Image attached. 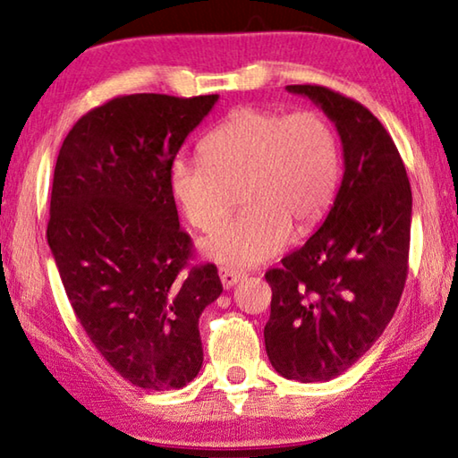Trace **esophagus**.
<instances>
[{
  "label": "esophagus",
  "instance_id": "esophagus-1",
  "mask_svg": "<svg viewBox=\"0 0 458 458\" xmlns=\"http://www.w3.org/2000/svg\"><path fill=\"white\" fill-rule=\"evenodd\" d=\"M244 275L238 273V270H232V268H220V281L224 284V289H232L240 278H242Z\"/></svg>",
  "mask_w": 458,
  "mask_h": 458
}]
</instances>
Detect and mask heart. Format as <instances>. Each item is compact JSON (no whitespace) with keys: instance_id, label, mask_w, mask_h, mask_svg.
Here are the masks:
<instances>
[{"instance_id":"obj_1","label":"heart","mask_w":458,"mask_h":458,"mask_svg":"<svg viewBox=\"0 0 458 458\" xmlns=\"http://www.w3.org/2000/svg\"><path fill=\"white\" fill-rule=\"evenodd\" d=\"M201 155L174 159L169 188L199 230L218 226L242 193L246 210L201 242L206 259L232 268L276 257L293 228L311 230L341 177L337 133L317 111L238 108L206 135Z\"/></svg>"}]
</instances>
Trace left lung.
I'll return each mask as SVG.
<instances>
[{
  "mask_svg": "<svg viewBox=\"0 0 458 458\" xmlns=\"http://www.w3.org/2000/svg\"><path fill=\"white\" fill-rule=\"evenodd\" d=\"M335 125L344 177L307 242L267 273L265 345L286 379L329 382L382 335L408 273L412 191L400 153L366 106L317 84H291Z\"/></svg>",
  "mask_w": 458,
  "mask_h": 458,
  "instance_id": "obj_1",
  "label": "left lung"
}]
</instances>
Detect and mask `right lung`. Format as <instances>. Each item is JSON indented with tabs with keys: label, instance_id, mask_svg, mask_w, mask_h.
<instances>
[{
	"label": "right lung",
	"instance_id": "1",
	"mask_svg": "<svg viewBox=\"0 0 458 458\" xmlns=\"http://www.w3.org/2000/svg\"><path fill=\"white\" fill-rule=\"evenodd\" d=\"M218 95H129L71 129L54 167L48 246L100 355L143 390H180L204 361L199 315L222 293L218 268L183 273L190 236L169 167Z\"/></svg>",
	"mask_w": 458,
	"mask_h": 458
}]
</instances>
